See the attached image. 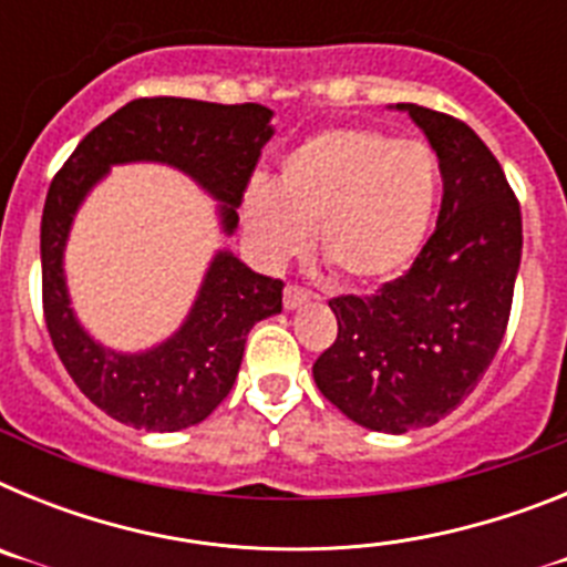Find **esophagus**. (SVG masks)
<instances>
[{
    "label": "esophagus",
    "instance_id": "esophagus-1",
    "mask_svg": "<svg viewBox=\"0 0 567 567\" xmlns=\"http://www.w3.org/2000/svg\"><path fill=\"white\" fill-rule=\"evenodd\" d=\"M307 303H309V295L303 292V289H298V287L284 289V307H287L289 312H295V309H300V307H307Z\"/></svg>",
    "mask_w": 567,
    "mask_h": 567
}]
</instances>
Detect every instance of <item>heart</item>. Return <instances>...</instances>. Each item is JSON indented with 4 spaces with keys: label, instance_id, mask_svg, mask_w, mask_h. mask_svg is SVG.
I'll list each match as a JSON object with an SVG mask.
<instances>
[{
    "label": "heart",
    "instance_id": "obj_1",
    "mask_svg": "<svg viewBox=\"0 0 567 567\" xmlns=\"http://www.w3.org/2000/svg\"><path fill=\"white\" fill-rule=\"evenodd\" d=\"M440 164L429 144L380 130L309 135L280 158L275 187L240 198L249 247L269 267L315 249L346 287H374L412 267L432 229Z\"/></svg>",
    "mask_w": 567,
    "mask_h": 567
}]
</instances>
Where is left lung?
I'll return each mask as SVG.
<instances>
[{"label": "left lung", "mask_w": 567, "mask_h": 567, "mask_svg": "<svg viewBox=\"0 0 567 567\" xmlns=\"http://www.w3.org/2000/svg\"><path fill=\"white\" fill-rule=\"evenodd\" d=\"M394 110L409 113L437 153V229L398 280L369 298L329 300L338 340L312 374L349 420L405 434L452 414L497 354L523 258V215L468 124L420 104Z\"/></svg>", "instance_id": "1"}]
</instances>
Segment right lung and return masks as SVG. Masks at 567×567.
Wrapping results in <instances>:
<instances>
[{
  "mask_svg": "<svg viewBox=\"0 0 567 567\" xmlns=\"http://www.w3.org/2000/svg\"><path fill=\"white\" fill-rule=\"evenodd\" d=\"M272 133V110L264 104L135 99L90 130L50 184L42 213L44 323L73 383L118 423L182 432L207 420L238 378L249 329L280 312L284 284L218 249L182 327L144 352H118L93 338L70 307L64 247L79 207L115 164H167L218 204L221 233L233 235L235 209Z\"/></svg>",
  "mask_w": 567,
  "mask_h": 567,
  "instance_id": "add662e5",
  "label": "right lung"
}]
</instances>
